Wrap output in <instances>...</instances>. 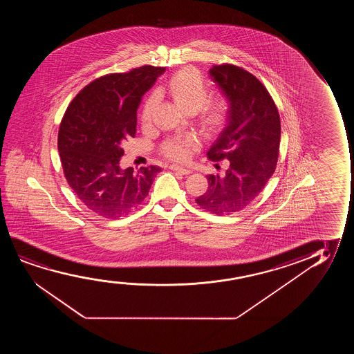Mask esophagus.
<instances>
[{"label":"esophagus","instance_id":"esophagus-1","mask_svg":"<svg viewBox=\"0 0 354 354\" xmlns=\"http://www.w3.org/2000/svg\"><path fill=\"white\" fill-rule=\"evenodd\" d=\"M169 168L171 170H174V171H179L183 175H189L192 173V170L184 168V167H180V165H171Z\"/></svg>","mask_w":354,"mask_h":354}]
</instances>
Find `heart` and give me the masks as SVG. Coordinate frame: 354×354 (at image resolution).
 <instances>
[{
  "label": "heart",
  "mask_w": 354,
  "mask_h": 354,
  "mask_svg": "<svg viewBox=\"0 0 354 354\" xmlns=\"http://www.w3.org/2000/svg\"><path fill=\"white\" fill-rule=\"evenodd\" d=\"M169 92L175 102L185 111L194 112L198 110V120L204 131L208 133L218 131L228 116V104L226 99L216 97L208 100L209 87L198 71L186 68L174 73L169 80ZM160 102L158 92H153L146 99L142 111L141 123L144 127H150L153 122L155 112ZM196 146V140L191 136L187 138H171L162 145V152L168 158L178 162H184L189 158L191 151Z\"/></svg>",
  "instance_id": "b5f03b06"
}]
</instances>
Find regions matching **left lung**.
<instances>
[{
  "mask_svg": "<svg viewBox=\"0 0 354 354\" xmlns=\"http://www.w3.org/2000/svg\"><path fill=\"white\" fill-rule=\"evenodd\" d=\"M209 77L226 97L228 116L207 155L212 160H227L228 168L207 176L208 189L196 202L207 212L228 215L252 203L274 173L281 120L265 86L244 68L214 65Z\"/></svg>",
  "mask_w": 354,
  "mask_h": 354,
  "instance_id": "8db88e82",
  "label": "left lung"
}]
</instances>
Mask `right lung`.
Masks as SVG:
<instances>
[{"label":"right lung","mask_w":354,"mask_h":354,"mask_svg":"<svg viewBox=\"0 0 354 354\" xmlns=\"http://www.w3.org/2000/svg\"><path fill=\"white\" fill-rule=\"evenodd\" d=\"M165 68L142 66L89 83L65 112L58 133L64 174L78 199L102 218L126 216L149 194L160 167L122 169V144L134 138L141 97Z\"/></svg>","instance_id":"obj_1"}]
</instances>
